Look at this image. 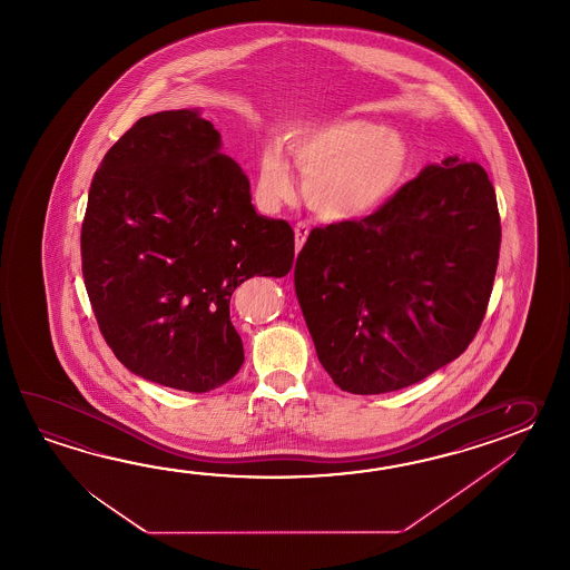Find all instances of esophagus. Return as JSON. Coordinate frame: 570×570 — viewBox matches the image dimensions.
Masks as SVG:
<instances>
[{
	"instance_id": "esophagus-1",
	"label": "esophagus",
	"mask_w": 570,
	"mask_h": 570,
	"mask_svg": "<svg viewBox=\"0 0 570 570\" xmlns=\"http://www.w3.org/2000/svg\"><path fill=\"white\" fill-rule=\"evenodd\" d=\"M307 234H309V226H307L305 222H299V224L295 226V248H297V250H302L303 244L307 240Z\"/></svg>"
}]
</instances>
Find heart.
<instances>
[{"mask_svg": "<svg viewBox=\"0 0 570 570\" xmlns=\"http://www.w3.org/2000/svg\"><path fill=\"white\" fill-rule=\"evenodd\" d=\"M291 157L307 177L305 195L327 219L363 218L397 191L410 163V146L393 130L364 120H332L291 134ZM256 194L277 207L295 194V175L279 145L258 163Z\"/></svg>", "mask_w": 570, "mask_h": 570, "instance_id": "heart-1", "label": "heart"}]
</instances>
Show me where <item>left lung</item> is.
I'll list each match as a JSON object with an SVG mask.
<instances>
[{
    "label": "left lung",
    "instance_id": "1",
    "mask_svg": "<svg viewBox=\"0 0 570 570\" xmlns=\"http://www.w3.org/2000/svg\"><path fill=\"white\" fill-rule=\"evenodd\" d=\"M501 219L476 163L428 165L375 214L314 228L295 293L342 391L410 387L469 348L495 281Z\"/></svg>",
    "mask_w": 570,
    "mask_h": 570
}]
</instances>
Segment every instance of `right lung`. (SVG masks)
I'll return each instance as SVG.
<instances>
[{
  "instance_id": "right-lung-1",
  "label": "right lung",
  "mask_w": 570,
  "mask_h": 570,
  "mask_svg": "<svg viewBox=\"0 0 570 570\" xmlns=\"http://www.w3.org/2000/svg\"><path fill=\"white\" fill-rule=\"evenodd\" d=\"M295 243L285 219L258 216L240 165L195 109L145 116L94 175L81 263L97 326L128 371L206 393L244 363L234 289L285 277Z\"/></svg>"
}]
</instances>
